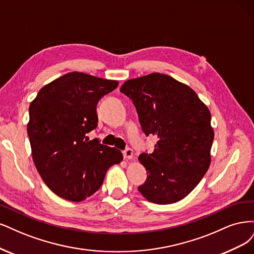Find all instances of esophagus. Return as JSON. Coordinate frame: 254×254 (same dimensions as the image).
Returning <instances> with one entry per match:
<instances>
[{"mask_svg":"<svg viewBox=\"0 0 254 254\" xmlns=\"http://www.w3.org/2000/svg\"><path fill=\"white\" fill-rule=\"evenodd\" d=\"M122 154H124V157L126 159H132L133 158V151H132V149L127 148L124 152H122Z\"/></svg>","mask_w":254,"mask_h":254,"instance_id":"obj_1","label":"esophagus"}]
</instances>
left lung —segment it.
Returning a JSON list of instances; mask_svg holds the SVG:
<instances>
[{
	"instance_id": "8db88e82",
	"label": "left lung",
	"mask_w": 254,
	"mask_h": 254,
	"mask_svg": "<svg viewBox=\"0 0 254 254\" xmlns=\"http://www.w3.org/2000/svg\"><path fill=\"white\" fill-rule=\"evenodd\" d=\"M120 92L133 101L142 132L158 138L139 161L146 179L138 191L151 202L173 203L198 185L210 166L211 114L191 87L153 72L127 80Z\"/></svg>"
}]
</instances>
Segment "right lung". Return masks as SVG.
<instances>
[{
	"label": "right lung",
	"instance_id": "right-lung-1",
	"mask_svg": "<svg viewBox=\"0 0 254 254\" xmlns=\"http://www.w3.org/2000/svg\"><path fill=\"white\" fill-rule=\"evenodd\" d=\"M117 86V81L68 72L41 88L29 105L32 159L46 186L64 199L93 195L109 168L122 160L120 151L86 136L98 126V101Z\"/></svg>",
	"mask_w": 254,
	"mask_h": 254
}]
</instances>
